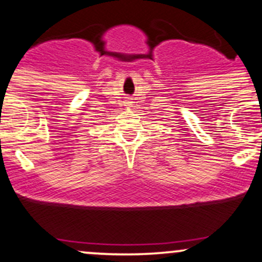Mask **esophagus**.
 <instances>
[{
  "label": "esophagus",
  "instance_id": "obj_1",
  "mask_svg": "<svg viewBox=\"0 0 262 262\" xmlns=\"http://www.w3.org/2000/svg\"><path fill=\"white\" fill-rule=\"evenodd\" d=\"M131 105V101H127V102H126V106H130Z\"/></svg>",
  "mask_w": 262,
  "mask_h": 262
}]
</instances>
